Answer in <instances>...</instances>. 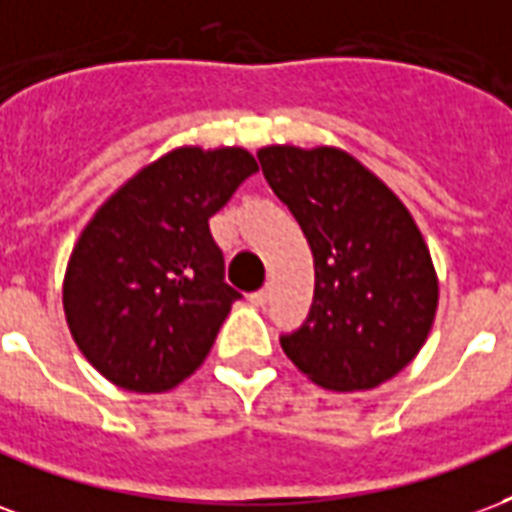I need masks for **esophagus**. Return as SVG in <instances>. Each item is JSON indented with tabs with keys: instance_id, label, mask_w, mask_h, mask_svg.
Listing matches in <instances>:
<instances>
[{
	"instance_id": "esophagus-1",
	"label": "esophagus",
	"mask_w": 512,
	"mask_h": 512,
	"mask_svg": "<svg viewBox=\"0 0 512 512\" xmlns=\"http://www.w3.org/2000/svg\"><path fill=\"white\" fill-rule=\"evenodd\" d=\"M267 300H270V289H259V292L251 294V305H256V308H264Z\"/></svg>"
}]
</instances>
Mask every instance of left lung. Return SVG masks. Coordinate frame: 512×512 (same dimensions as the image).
<instances>
[{
    "mask_svg": "<svg viewBox=\"0 0 512 512\" xmlns=\"http://www.w3.org/2000/svg\"><path fill=\"white\" fill-rule=\"evenodd\" d=\"M272 193L311 245L308 319L281 346L327 390H371L412 363L439 305L434 261L412 212L338 147L259 149Z\"/></svg>",
    "mask_w": 512,
    "mask_h": 512,
    "instance_id": "obj_1",
    "label": "left lung"
}]
</instances>
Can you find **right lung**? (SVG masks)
<instances>
[{
  "instance_id": "right-lung-1",
  "label": "right lung",
  "mask_w": 512,
  "mask_h": 512,
  "mask_svg": "<svg viewBox=\"0 0 512 512\" xmlns=\"http://www.w3.org/2000/svg\"><path fill=\"white\" fill-rule=\"evenodd\" d=\"M259 166L242 147H179L130 177L70 253L62 305L92 368L166 393L210 354L231 302L210 218Z\"/></svg>"
}]
</instances>
